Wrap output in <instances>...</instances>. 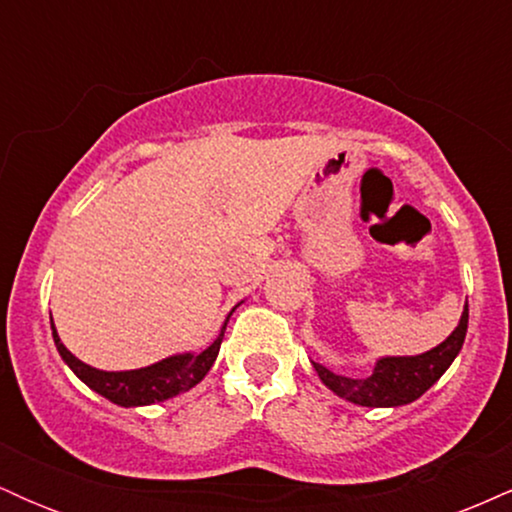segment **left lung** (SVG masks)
<instances>
[{
  "label": "left lung",
  "instance_id": "1",
  "mask_svg": "<svg viewBox=\"0 0 512 512\" xmlns=\"http://www.w3.org/2000/svg\"><path fill=\"white\" fill-rule=\"evenodd\" d=\"M467 320L469 308L464 305L460 325L443 344L421 356L380 358L368 378H344V375L327 370L322 363H313V366L322 383L330 387L334 395L361 404V407H399V404L419 399L450 368V363L455 361L464 344Z\"/></svg>",
  "mask_w": 512,
  "mask_h": 512
}]
</instances>
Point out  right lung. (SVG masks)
Here are the masks:
<instances>
[{"mask_svg":"<svg viewBox=\"0 0 512 512\" xmlns=\"http://www.w3.org/2000/svg\"><path fill=\"white\" fill-rule=\"evenodd\" d=\"M223 330H226V325H223ZM223 330L219 337H216V342L211 344L209 349H204L202 354L170 356L149 368L120 370V373H108V370H98L81 363L79 358H76L72 351H67V346L60 342L55 325H52V337H55L57 351H60V356L67 361V366L72 368L91 390H96L98 395L110 399V402L120 404V407H142V404L163 402V399H170L180 395V392L192 390V387L209 373V368L214 366L223 342Z\"/></svg>","mask_w":512,"mask_h":512,"instance_id":"right-lung-1","label":"right lung"}]
</instances>
